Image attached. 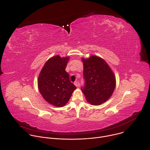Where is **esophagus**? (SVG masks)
<instances>
[{
  "label": "esophagus",
  "mask_w": 150,
  "mask_h": 150,
  "mask_svg": "<svg viewBox=\"0 0 150 150\" xmlns=\"http://www.w3.org/2000/svg\"><path fill=\"white\" fill-rule=\"evenodd\" d=\"M74 85H75L76 87L79 86V83H78V81H75V82H74Z\"/></svg>",
  "instance_id": "1"
}]
</instances>
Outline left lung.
<instances>
[{"label": "left lung", "instance_id": "1", "mask_svg": "<svg viewBox=\"0 0 150 150\" xmlns=\"http://www.w3.org/2000/svg\"><path fill=\"white\" fill-rule=\"evenodd\" d=\"M84 84L81 90L86 100L92 105L107 101L115 88V78L106 62L101 58L92 56L82 59Z\"/></svg>", "mask_w": 150, "mask_h": 150}]
</instances>
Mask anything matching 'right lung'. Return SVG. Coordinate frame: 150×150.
<instances>
[{"instance_id": "add662e5", "label": "right lung", "mask_w": 150, "mask_h": 150, "mask_svg": "<svg viewBox=\"0 0 150 150\" xmlns=\"http://www.w3.org/2000/svg\"><path fill=\"white\" fill-rule=\"evenodd\" d=\"M69 57L57 55L49 59L43 67L39 78L38 88L45 100L54 106H64L76 88L70 81L65 69Z\"/></svg>"}]
</instances>
